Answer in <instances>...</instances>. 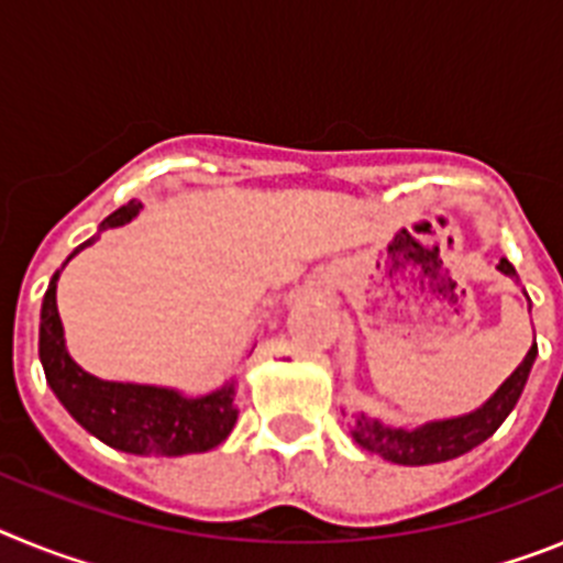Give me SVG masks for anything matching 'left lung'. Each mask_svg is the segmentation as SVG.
<instances>
[{
  "instance_id": "1",
  "label": "left lung",
  "mask_w": 563,
  "mask_h": 563,
  "mask_svg": "<svg viewBox=\"0 0 563 563\" xmlns=\"http://www.w3.org/2000/svg\"><path fill=\"white\" fill-rule=\"evenodd\" d=\"M499 271L505 276L516 278V267L507 258L499 262ZM536 355H539V346L533 343L525 361L519 363V369L507 377L499 386V391L482 409H476L474 415L456 417V420L429 422V426H422V429L415 431L386 429L377 420L369 422L366 417H357L352 437H355L357 445L375 451L383 460L397 462V465H434V462L462 456L465 451L476 449L479 442H485L487 437H494L496 429L507 420V415L514 411L521 391H525L527 375L533 369Z\"/></svg>"
}]
</instances>
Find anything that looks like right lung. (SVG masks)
<instances>
[{"instance_id":"right-lung-1","label":"right lung","mask_w":563,"mask_h":563,"mask_svg":"<svg viewBox=\"0 0 563 563\" xmlns=\"http://www.w3.org/2000/svg\"><path fill=\"white\" fill-rule=\"evenodd\" d=\"M141 211V202L129 200L101 222V231L129 222ZM98 236L87 239L73 251H84ZM69 256V258H73ZM67 265V262H64ZM62 265V267H64ZM56 282L53 273L44 292L42 327H38V357L49 389L56 391L64 409L81 422L89 434L126 454L152 456H186L217 449L236 422L233 406V386L213 391V395L188 397L157 386H134V383L98 380L84 372L64 350V330L56 307Z\"/></svg>"}]
</instances>
